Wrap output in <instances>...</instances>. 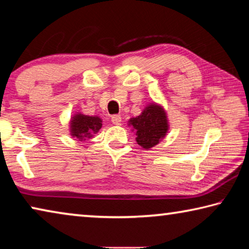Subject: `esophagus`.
Segmentation results:
<instances>
[{
	"label": "esophagus",
	"instance_id": "34e87169",
	"mask_svg": "<svg viewBox=\"0 0 249 249\" xmlns=\"http://www.w3.org/2000/svg\"><path fill=\"white\" fill-rule=\"evenodd\" d=\"M111 121L113 124H121V117L119 115H113L111 117Z\"/></svg>",
	"mask_w": 249,
	"mask_h": 249
}]
</instances>
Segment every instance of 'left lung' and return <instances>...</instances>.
I'll return each instance as SVG.
<instances>
[{
    "label": "left lung",
    "mask_w": 249,
    "mask_h": 249,
    "mask_svg": "<svg viewBox=\"0 0 249 249\" xmlns=\"http://www.w3.org/2000/svg\"><path fill=\"white\" fill-rule=\"evenodd\" d=\"M129 124L136 129L138 144L144 149L157 145L169 128L164 110L156 104L146 107L140 116L130 119Z\"/></svg>",
    "instance_id": "obj_1"
}]
</instances>
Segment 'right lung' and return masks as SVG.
<instances>
[{"label": "right lung", "mask_w": 249, "mask_h": 249, "mask_svg": "<svg viewBox=\"0 0 249 249\" xmlns=\"http://www.w3.org/2000/svg\"><path fill=\"white\" fill-rule=\"evenodd\" d=\"M103 125V121L99 117H89L85 115H76L71 121V136L76 137L81 141L86 138H91L93 133L99 131Z\"/></svg>", "instance_id": "right-lung-1"}]
</instances>
